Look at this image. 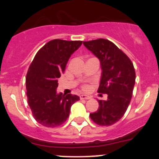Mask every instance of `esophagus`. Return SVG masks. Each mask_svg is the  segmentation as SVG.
I'll list each match as a JSON object with an SVG mask.
<instances>
[{"instance_id": "obj_1", "label": "esophagus", "mask_w": 159, "mask_h": 159, "mask_svg": "<svg viewBox=\"0 0 159 159\" xmlns=\"http://www.w3.org/2000/svg\"><path fill=\"white\" fill-rule=\"evenodd\" d=\"M91 98V96L86 95V94H81V95H80V98L84 99V100H88V99H90Z\"/></svg>"}]
</instances>
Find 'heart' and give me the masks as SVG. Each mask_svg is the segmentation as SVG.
<instances>
[{"label":"heart","mask_w":159,"mask_h":159,"mask_svg":"<svg viewBox=\"0 0 159 159\" xmlns=\"http://www.w3.org/2000/svg\"><path fill=\"white\" fill-rule=\"evenodd\" d=\"M84 90H88V89H89V86H87V85L84 86Z\"/></svg>","instance_id":"1"}]
</instances>
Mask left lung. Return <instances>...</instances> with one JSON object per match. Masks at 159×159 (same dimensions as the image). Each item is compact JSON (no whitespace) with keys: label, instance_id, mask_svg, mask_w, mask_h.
<instances>
[{"label":"left lung","instance_id":"1","mask_svg":"<svg viewBox=\"0 0 159 159\" xmlns=\"http://www.w3.org/2000/svg\"><path fill=\"white\" fill-rule=\"evenodd\" d=\"M83 44L100 61L102 72L98 92L108 94L107 101H98V109L90 114V118L99 125H111L122 118L131 102L135 82L134 65L108 40L99 38Z\"/></svg>","mask_w":159,"mask_h":159}]
</instances>
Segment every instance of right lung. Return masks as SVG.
I'll return each instance as SVG.
<instances>
[{"label":"right lung","instance_id":"obj_1","mask_svg":"<svg viewBox=\"0 0 159 159\" xmlns=\"http://www.w3.org/2000/svg\"><path fill=\"white\" fill-rule=\"evenodd\" d=\"M81 44V41H50L30 65L26 76L28 102L34 119L43 126L54 128L63 124L71 105L80 100L75 94H57L56 89L70 55Z\"/></svg>","mask_w":159,"mask_h":159}]
</instances>
